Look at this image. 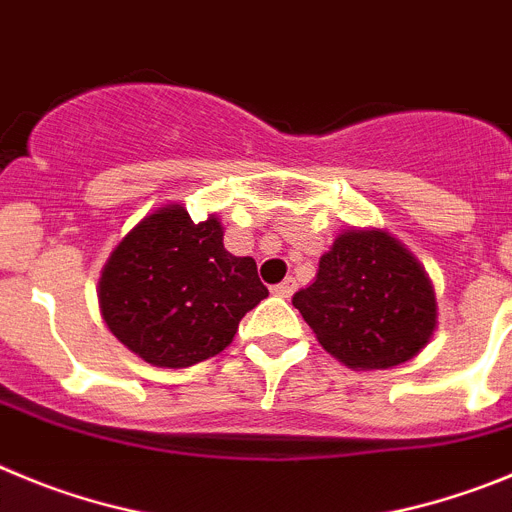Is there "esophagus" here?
Masks as SVG:
<instances>
[{"instance_id":"esophagus-1","label":"esophagus","mask_w":512,"mask_h":512,"mask_svg":"<svg viewBox=\"0 0 512 512\" xmlns=\"http://www.w3.org/2000/svg\"><path fill=\"white\" fill-rule=\"evenodd\" d=\"M273 293H275V296H280V298H290L293 293H296V280L285 278L283 283L273 285Z\"/></svg>"}]
</instances>
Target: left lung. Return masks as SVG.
Listing matches in <instances>:
<instances>
[{
  "instance_id": "8db88e82",
  "label": "left lung",
  "mask_w": 512,
  "mask_h": 512,
  "mask_svg": "<svg viewBox=\"0 0 512 512\" xmlns=\"http://www.w3.org/2000/svg\"><path fill=\"white\" fill-rule=\"evenodd\" d=\"M293 306L352 370H388L434 336L436 296L421 262L382 229H344Z\"/></svg>"
}]
</instances>
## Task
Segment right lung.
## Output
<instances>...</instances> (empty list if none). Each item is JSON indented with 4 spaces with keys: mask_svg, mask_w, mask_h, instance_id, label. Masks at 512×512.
Segmentation results:
<instances>
[{
    "mask_svg": "<svg viewBox=\"0 0 512 512\" xmlns=\"http://www.w3.org/2000/svg\"><path fill=\"white\" fill-rule=\"evenodd\" d=\"M265 296L255 260L224 250L222 222H193L181 204L147 214L99 278L109 331L155 367H191L227 349Z\"/></svg>",
    "mask_w": 512,
    "mask_h": 512,
    "instance_id": "1",
    "label": "right lung"
}]
</instances>
